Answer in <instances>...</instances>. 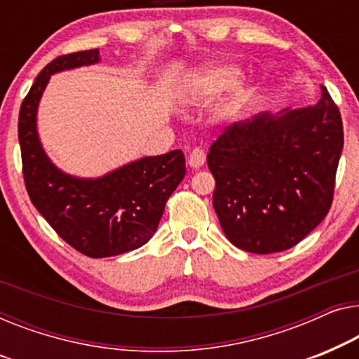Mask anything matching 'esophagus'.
Returning a JSON list of instances; mask_svg holds the SVG:
<instances>
[{
	"mask_svg": "<svg viewBox=\"0 0 359 359\" xmlns=\"http://www.w3.org/2000/svg\"><path fill=\"white\" fill-rule=\"evenodd\" d=\"M205 161H206V154H205L203 149H201V148H194V149L190 151V154H189L190 168L198 169V168H201V165L205 164Z\"/></svg>",
	"mask_w": 359,
	"mask_h": 359,
	"instance_id": "obj_1",
	"label": "esophagus"
}]
</instances>
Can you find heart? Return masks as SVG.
Masks as SVG:
<instances>
[{
  "label": "heart",
  "instance_id": "b5f03b06",
  "mask_svg": "<svg viewBox=\"0 0 359 359\" xmlns=\"http://www.w3.org/2000/svg\"><path fill=\"white\" fill-rule=\"evenodd\" d=\"M239 69L231 65H211L190 74L182 86V94L189 99L194 94H216L229 89L239 81Z\"/></svg>",
  "mask_w": 359,
  "mask_h": 359
}]
</instances>
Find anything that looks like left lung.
I'll return each instance as SVG.
<instances>
[{
	"mask_svg": "<svg viewBox=\"0 0 359 359\" xmlns=\"http://www.w3.org/2000/svg\"><path fill=\"white\" fill-rule=\"evenodd\" d=\"M320 89L316 105L232 123L210 146L215 211L242 250L291 249L329 213L343 123L329 90Z\"/></svg>",
	"mask_w": 359,
	"mask_h": 359,
	"instance_id": "8db88e82",
	"label": "left lung"
}]
</instances>
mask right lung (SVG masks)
I'll use <instances>...</instances> for the list:
<instances>
[{"label": "right lung", "instance_id": "obj_1", "mask_svg": "<svg viewBox=\"0 0 359 359\" xmlns=\"http://www.w3.org/2000/svg\"><path fill=\"white\" fill-rule=\"evenodd\" d=\"M99 62V50L62 55L35 78L19 110V144L29 198L57 234L81 254L104 259L144 245L165 201L185 175L180 149L133 161L99 179L60 170L40 144L37 107L52 74Z\"/></svg>", "mask_w": 359, "mask_h": 359}]
</instances>
